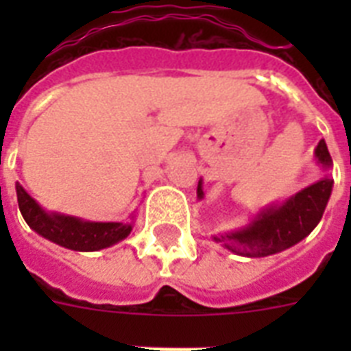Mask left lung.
Segmentation results:
<instances>
[{"label":"left lung","instance_id":"obj_1","mask_svg":"<svg viewBox=\"0 0 351 351\" xmlns=\"http://www.w3.org/2000/svg\"><path fill=\"white\" fill-rule=\"evenodd\" d=\"M315 156L319 164L324 167L332 165V156L328 153L324 140H321L317 145ZM332 178L324 176L317 184L297 193L280 208L267 209L250 228L239 233L224 234L222 240L226 242V247L239 255L267 256L297 244L306 234H310L322 219L328 198L332 195ZM197 193L202 198L204 193L200 184ZM228 241L230 242V245L227 244Z\"/></svg>","mask_w":351,"mask_h":351}]
</instances>
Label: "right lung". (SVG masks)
Here are the masks:
<instances>
[{
	"instance_id": "right-lung-1",
	"label": "right lung",
	"mask_w": 351,
	"mask_h": 351,
	"mask_svg": "<svg viewBox=\"0 0 351 351\" xmlns=\"http://www.w3.org/2000/svg\"><path fill=\"white\" fill-rule=\"evenodd\" d=\"M19 211L25 222L41 237L74 251H98L117 244L131 233V224L120 222H82L73 217L47 215L23 187L16 186Z\"/></svg>"
}]
</instances>
